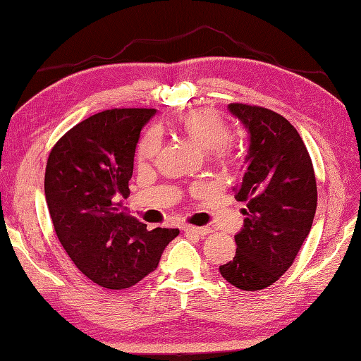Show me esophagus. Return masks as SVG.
<instances>
[{
  "label": "esophagus",
  "instance_id": "1",
  "mask_svg": "<svg viewBox=\"0 0 361 361\" xmlns=\"http://www.w3.org/2000/svg\"><path fill=\"white\" fill-rule=\"evenodd\" d=\"M183 231L185 233H194L197 235H206L211 233V228L209 226H183Z\"/></svg>",
  "mask_w": 361,
  "mask_h": 361
}]
</instances>
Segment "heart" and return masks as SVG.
Masks as SVG:
<instances>
[{"label": "heart", "mask_w": 361, "mask_h": 361, "mask_svg": "<svg viewBox=\"0 0 361 361\" xmlns=\"http://www.w3.org/2000/svg\"><path fill=\"white\" fill-rule=\"evenodd\" d=\"M176 126L198 147L209 152L211 157L224 159L231 155L229 127L226 121L214 110L197 109L183 113L178 116ZM161 133L157 128H150L137 145V161L150 163L155 159L161 150Z\"/></svg>", "instance_id": "heart-1"}]
</instances>
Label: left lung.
<instances>
[{"instance_id":"1","label":"left lung","mask_w":361,"mask_h":361,"mask_svg":"<svg viewBox=\"0 0 361 361\" xmlns=\"http://www.w3.org/2000/svg\"><path fill=\"white\" fill-rule=\"evenodd\" d=\"M250 133L235 200L245 202L243 228L234 235L233 260L220 265L231 286L255 291L286 273L309 235L317 211V180L302 137L290 122L264 106L229 104Z\"/></svg>"}]
</instances>
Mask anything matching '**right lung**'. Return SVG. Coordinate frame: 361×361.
Wrapping results in <instances>:
<instances>
[{"label": "right lung", "instance_id": "obj_1", "mask_svg": "<svg viewBox=\"0 0 361 361\" xmlns=\"http://www.w3.org/2000/svg\"><path fill=\"white\" fill-rule=\"evenodd\" d=\"M153 109H113L79 122L54 145L44 195L60 243L74 265L110 290L135 286L155 270L178 229L155 228L122 212L130 195L141 128Z\"/></svg>", "mask_w": 361, "mask_h": 361}]
</instances>
